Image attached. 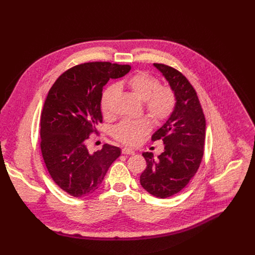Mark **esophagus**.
Masks as SVG:
<instances>
[{"mask_svg":"<svg viewBox=\"0 0 255 255\" xmlns=\"http://www.w3.org/2000/svg\"><path fill=\"white\" fill-rule=\"evenodd\" d=\"M122 153L125 154V155H133L135 152L132 150V149H129V148H123L122 149Z\"/></svg>","mask_w":255,"mask_h":255,"instance_id":"34e87169","label":"esophagus"}]
</instances>
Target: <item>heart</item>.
I'll list each match as a JSON object with an SVG mask.
<instances>
[{
  "instance_id": "b5f03b06",
  "label": "heart",
  "mask_w": 255,
  "mask_h": 255,
  "mask_svg": "<svg viewBox=\"0 0 255 255\" xmlns=\"http://www.w3.org/2000/svg\"><path fill=\"white\" fill-rule=\"evenodd\" d=\"M126 86L135 96L143 101L145 110L152 120L161 124L172 115L176 105L174 91L168 86H161L159 80L147 71H138L125 82H120L119 87ZM118 87L112 85L103 93L101 108L105 117L112 115V108ZM150 119L144 117L136 120L125 119L113 129V136L126 145H135L151 130Z\"/></svg>"
}]
</instances>
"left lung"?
Masks as SVG:
<instances>
[{"label": "left lung", "instance_id": "left-lung-1", "mask_svg": "<svg viewBox=\"0 0 255 255\" xmlns=\"http://www.w3.org/2000/svg\"><path fill=\"white\" fill-rule=\"evenodd\" d=\"M174 91L176 105L169 119L152 135L161 140L164 151L154 159L143 152L146 168L140 175L143 189L156 198L165 199L183 190L196 174L203 155L206 120L197 93L188 79L175 68L153 63Z\"/></svg>", "mask_w": 255, "mask_h": 255}]
</instances>
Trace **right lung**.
<instances>
[{
    "label": "right lung",
    "instance_id": "1",
    "mask_svg": "<svg viewBox=\"0 0 255 255\" xmlns=\"http://www.w3.org/2000/svg\"><path fill=\"white\" fill-rule=\"evenodd\" d=\"M130 69L128 64L82 63L64 71L48 92L40 120L41 153L54 183L72 197L96 192L121 154L109 144L90 153L86 143L103 121V87Z\"/></svg>",
    "mask_w": 255,
    "mask_h": 255
}]
</instances>
